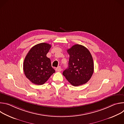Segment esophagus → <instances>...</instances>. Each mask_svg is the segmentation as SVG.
Wrapping results in <instances>:
<instances>
[{
    "mask_svg": "<svg viewBox=\"0 0 124 124\" xmlns=\"http://www.w3.org/2000/svg\"><path fill=\"white\" fill-rule=\"evenodd\" d=\"M55 70H56V72H60L61 70H62V69H61V68L60 66H59V67H58L55 69Z\"/></svg>",
    "mask_w": 124,
    "mask_h": 124,
    "instance_id": "1",
    "label": "esophagus"
}]
</instances>
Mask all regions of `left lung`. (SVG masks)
Here are the masks:
<instances>
[{
    "instance_id": "1",
    "label": "left lung",
    "mask_w": 124,
    "mask_h": 124,
    "mask_svg": "<svg viewBox=\"0 0 124 124\" xmlns=\"http://www.w3.org/2000/svg\"><path fill=\"white\" fill-rule=\"evenodd\" d=\"M70 55L69 65L63 72L67 80L74 86L87 83L94 72V62L91 53L83 46L77 44L67 49Z\"/></svg>"
}]
</instances>
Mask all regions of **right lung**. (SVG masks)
Here are the masks:
<instances>
[{"mask_svg": "<svg viewBox=\"0 0 124 124\" xmlns=\"http://www.w3.org/2000/svg\"><path fill=\"white\" fill-rule=\"evenodd\" d=\"M51 45L45 43L33 46L28 52L23 62V71L26 77L33 83L44 84L55 73L46 54Z\"/></svg>", "mask_w": 124, "mask_h": 124, "instance_id": "right-lung-1", "label": "right lung"}]
</instances>
